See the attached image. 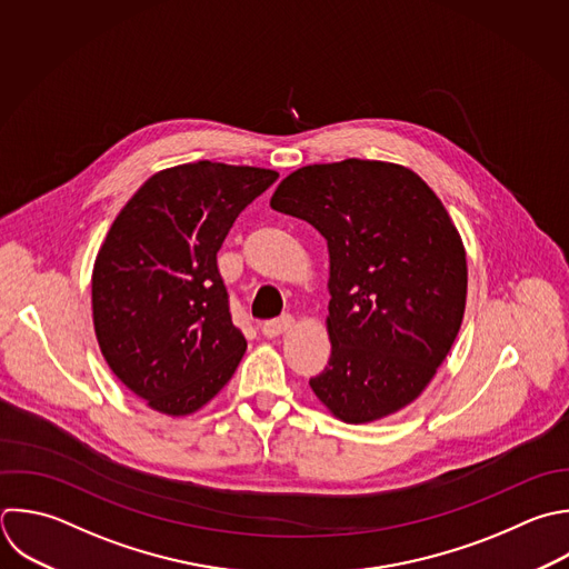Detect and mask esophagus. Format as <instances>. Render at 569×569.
<instances>
[{
    "label": "esophagus",
    "instance_id": "34e87169",
    "mask_svg": "<svg viewBox=\"0 0 569 569\" xmlns=\"http://www.w3.org/2000/svg\"><path fill=\"white\" fill-rule=\"evenodd\" d=\"M291 325H293V318H291V316H282V318H278V320L264 322V325L260 327V331H262L264 338H278V336H282L287 329H291Z\"/></svg>",
    "mask_w": 569,
    "mask_h": 569
}]
</instances>
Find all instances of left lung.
<instances>
[{"label": "left lung", "instance_id": "obj_1", "mask_svg": "<svg viewBox=\"0 0 569 569\" xmlns=\"http://www.w3.org/2000/svg\"><path fill=\"white\" fill-rule=\"evenodd\" d=\"M271 209L309 222L329 249V367L309 380L342 422L411 405L465 316L467 256L447 209L411 169L380 160L289 173Z\"/></svg>", "mask_w": 569, "mask_h": 569}]
</instances>
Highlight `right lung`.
I'll return each instance as SVG.
<instances>
[{
  "label": "right lung",
  "instance_id": "obj_1",
  "mask_svg": "<svg viewBox=\"0 0 569 569\" xmlns=\"http://www.w3.org/2000/svg\"><path fill=\"white\" fill-rule=\"evenodd\" d=\"M278 171L211 160L151 176L113 220L93 264V327L118 380L164 416L202 409L236 373L218 251Z\"/></svg>",
  "mask_w": 569,
  "mask_h": 569
}]
</instances>
